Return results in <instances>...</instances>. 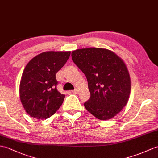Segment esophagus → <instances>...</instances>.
<instances>
[{
    "label": "esophagus",
    "instance_id": "1",
    "mask_svg": "<svg viewBox=\"0 0 158 158\" xmlns=\"http://www.w3.org/2000/svg\"><path fill=\"white\" fill-rule=\"evenodd\" d=\"M71 92H72L73 94H77V89L72 90V91H71Z\"/></svg>",
    "mask_w": 158,
    "mask_h": 158
}]
</instances>
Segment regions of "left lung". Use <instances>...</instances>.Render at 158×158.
Returning a JSON list of instances; mask_svg holds the SVG:
<instances>
[{"label": "left lung", "mask_w": 158, "mask_h": 158, "mask_svg": "<svg viewBox=\"0 0 158 158\" xmlns=\"http://www.w3.org/2000/svg\"><path fill=\"white\" fill-rule=\"evenodd\" d=\"M71 56L87 79L91 97L84 103L87 110L102 120L118 114L131 93L130 75L122 58L102 48L77 49Z\"/></svg>", "instance_id": "left-lung-1"}]
</instances>
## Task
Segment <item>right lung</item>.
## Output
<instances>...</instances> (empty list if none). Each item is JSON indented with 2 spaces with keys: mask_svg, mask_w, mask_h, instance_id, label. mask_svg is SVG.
<instances>
[{
  "mask_svg": "<svg viewBox=\"0 0 158 158\" xmlns=\"http://www.w3.org/2000/svg\"><path fill=\"white\" fill-rule=\"evenodd\" d=\"M70 51H48L29 60L22 73L19 96L28 114L38 120L47 119L56 112L65 95L56 89V73L63 67Z\"/></svg>",
  "mask_w": 158,
  "mask_h": 158,
  "instance_id": "add662e5",
  "label": "right lung"
}]
</instances>
